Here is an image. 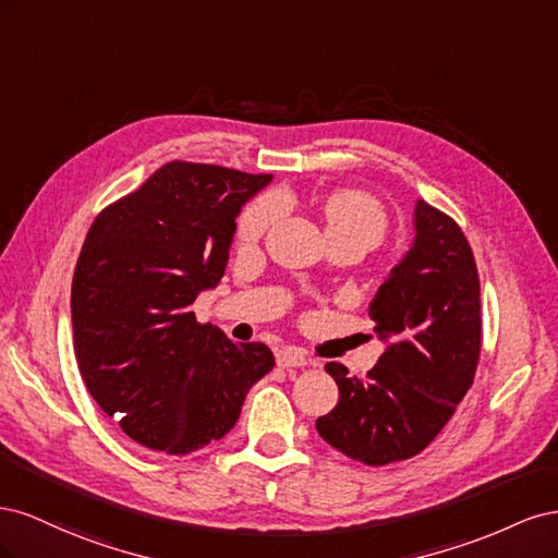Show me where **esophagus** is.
<instances>
[{"label":"esophagus","instance_id":"34e87169","mask_svg":"<svg viewBox=\"0 0 558 558\" xmlns=\"http://www.w3.org/2000/svg\"><path fill=\"white\" fill-rule=\"evenodd\" d=\"M279 367H305V365H314V361L307 356L305 351L300 349H283L279 356H277Z\"/></svg>","mask_w":558,"mask_h":558}]
</instances>
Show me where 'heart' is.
<instances>
[{"instance_id": "1", "label": "heart", "mask_w": 558, "mask_h": 558, "mask_svg": "<svg viewBox=\"0 0 558 558\" xmlns=\"http://www.w3.org/2000/svg\"><path fill=\"white\" fill-rule=\"evenodd\" d=\"M279 197L260 195L251 199L238 218V240L242 244L260 242L279 216ZM324 216L332 234H361L369 244H379L388 228L386 207L373 193L361 189H337L324 199Z\"/></svg>"}]
</instances>
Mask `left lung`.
<instances>
[{
    "mask_svg": "<svg viewBox=\"0 0 558 558\" xmlns=\"http://www.w3.org/2000/svg\"><path fill=\"white\" fill-rule=\"evenodd\" d=\"M414 223L412 251L369 305L384 353L365 377L326 363L340 400L316 418L330 447L375 468L435 440L475 381L482 353L480 275L461 226L424 199Z\"/></svg>",
    "mask_w": 558,
    "mask_h": 558,
    "instance_id": "obj_1",
    "label": "left lung"
}]
</instances>
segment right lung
<instances>
[{
	"mask_svg": "<svg viewBox=\"0 0 558 558\" xmlns=\"http://www.w3.org/2000/svg\"><path fill=\"white\" fill-rule=\"evenodd\" d=\"M269 179L172 160L93 221L72 279L74 353L134 442L179 456L221 440L275 367L263 342H232L193 312L226 272L234 216Z\"/></svg>",
	"mask_w": 558,
	"mask_h": 558,
	"instance_id": "add662e5",
	"label": "right lung"
}]
</instances>
